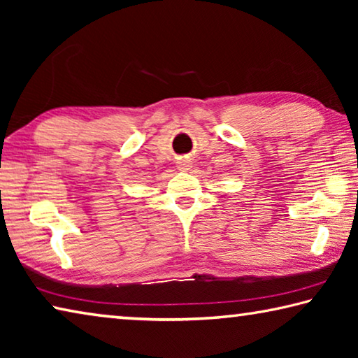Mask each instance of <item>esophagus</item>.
Segmentation results:
<instances>
[{
    "label": "esophagus",
    "mask_w": 358,
    "mask_h": 358,
    "mask_svg": "<svg viewBox=\"0 0 358 358\" xmlns=\"http://www.w3.org/2000/svg\"><path fill=\"white\" fill-rule=\"evenodd\" d=\"M192 167V161L191 159H180L178 161V169L180 171H189V169Z\"/></svg>",
    "instance_id": "obj_1"
}]
</instances>
